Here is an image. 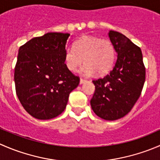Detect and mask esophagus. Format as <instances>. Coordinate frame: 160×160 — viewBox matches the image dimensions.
<instances>
[{
	"mask_svg": "<svg viewBox=\"0 0 160 160\" xmlns=\"http://www.w3.org/2000/svg\"><path fill=\"white\" fill-rule=\"evenodd\" d=\"M86 81H87V80H84V79L80 78V84H82V83H85V82H86Z\"/></svg>",
	"mask_w": 160,
	"mask_h": 160,
	"instance_id": "obj_1",
	"label": "esophagus"
}]
</instances>
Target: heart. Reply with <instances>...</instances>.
<instances>
[{
    "instance_id": "1",
    "label": "heart",
    "mask_w": 160,
    "mask_h": 160,
    "mask_svg": "<svg viewBox=\"0 0 160 160\" xmlns=\"http://www.w3.org/2000/svg\"><path fill=\"white\" fill-rule=\"evenodd\" d=\"M73 49L64 53V62L71 72H77L82 62L85 63L81 72L91 75L95 72L103 75L109 72L115 59V49L111 40L96 36L83 35L77 40Z\"/></svg>"
}]
</instances>
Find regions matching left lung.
<instances>
[{
	"label": "left lung",
	"instance_id": "obj_1",
	"mask_svg": "<svg viewBox=\"0 0 160 160\" xmlns=\"http://www.w3.org/2000/svg\"><path fill=\"white\" fill-rule=\"evenodd\" d=\"M108 35L118 59L108 74L93 80L95 91L90 105L98 117L114 121L126 115L139 98L146 67L141 49L129 38L114 31H110Z\"/></svg>",
	"mask_w": 160,
	"mask_h": 160
}]
</instances>
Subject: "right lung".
Returning <instances> with one entry per match:
<instances>
[{
	"label": "right lung",
	"mask_w": 160,
	"mask_h": 160,
	"mask_svg": "<svg viewBox=\"0 0 160 160\" xmlns=\"http://www.w3.org/2000/svg\"><path fill=\"white\" fill-rule=\"evenodd\" d=\"M70 34L49 32L32 38L21 46L14 67L16 94L32 117L48 120L57 117L67 107L70 92L80 77L64 62Z\"/></svg>",
	"instance_id": "right-lung-1"
}]
</instances>
